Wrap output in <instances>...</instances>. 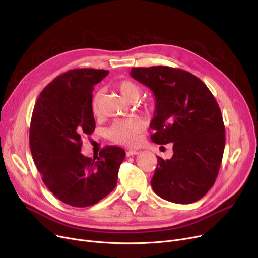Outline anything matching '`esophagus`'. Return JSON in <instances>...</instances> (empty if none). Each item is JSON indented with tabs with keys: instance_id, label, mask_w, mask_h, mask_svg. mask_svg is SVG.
<instances>
[{
	"instance_id": "esophagus-1",
	"label": "esophagus",
	"mask_w": 258,
	"mask_h": 258,
	"mask_svg": "<svg viewBox=\"0 0 258 258\" xmlns=\"http://www.w3.org/2000/svg\"><path fill=\"white\" fill-rule=\"evenodd\" d=\"M139 152L138 151H133V150H130L126 152V156L127 157H131V156H134V155H138Z\"/></svg>"
}]
</instances>
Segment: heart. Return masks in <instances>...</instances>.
Returning <instances> with one entry per match:
<instances>
[{
    "mask_svg": "<svg viewBox=\"0 0 258 258\" xmlns=\"http://www.w3.org/2000/svg\"><path fill=\"white\" fill-rule=\"evenodd\" d=\"M118 90L121 95L128 101H136L141 95V88L135 81L125 79L118 84ZM101 97V92L98 91L93 95L91 101V108L94 115L99 114V101ZM144 128L143 122L136 118H127L116 120L114 123L108 127L107 136L112 141L123 144L133 145L137 142L138 135Z\"/></svg>",
    "mask_w": 258,
    "mask_h": 258,
    "instance_id": "b5f03b06",
    "label": "heart"
}]
</instances>
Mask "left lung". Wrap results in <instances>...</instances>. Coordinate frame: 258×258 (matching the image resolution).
Returning a JSON list of instances; mask_svg holds the SVG:
<instances>
[{
  "instance_id": "8db88e82",
  "label": "left lung",
  "mask_w": 258,
  "mask_h": 258,
  "mask_svg": "<svg viewBox=\"0 0 258 258\" xmlns=\"http://www.w3.org/2000/svg\"><path fill=\"white\" fill-rule=\"evenodd\" d=\"M131 76L155 95L152 141L173 144L169 160L157 158L154 191L177 204L197 202L213 186L223 159L225 125L218 102L200 78L181 69L132 68Z\"/></svg>"
}]
</instances>
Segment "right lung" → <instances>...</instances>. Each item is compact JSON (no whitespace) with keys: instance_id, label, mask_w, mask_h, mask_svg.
<instances>
[{"instance_id":"1","label":"right lung","mask_w":258,"mask_h":258,"mask_svg":"<svg viewBox=\"0 0 258 258\" xmlns=\"http://www.w3.org/2000/svg\"><path fill=\"white\" fill-rule=\"evenodd\" d=\"M106 70L73 69L42 91L33 108L29 143L44 184L58 200L73 207L96 204L117 185L125 152L105 146L98 156L80 153L81 138L95 130L91 108L94 86Z\"/></svg>"}]
</instances>
